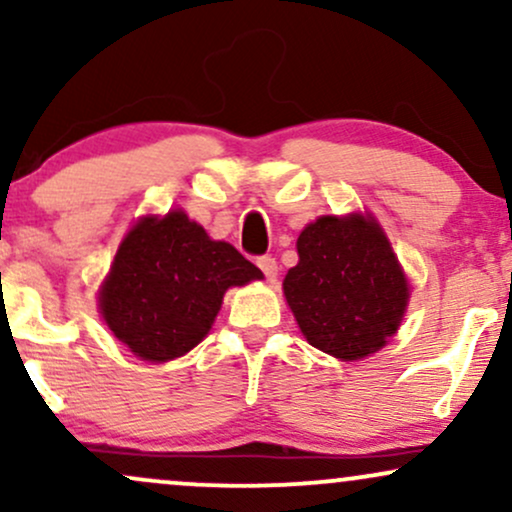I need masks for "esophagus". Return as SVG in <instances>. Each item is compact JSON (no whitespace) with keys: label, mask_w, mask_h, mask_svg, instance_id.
I'll return each mask as SVG.
<instances>
[{"label":"esophagus","mask_w":512,"mask_h":512,"mask_svg":"<svg viewBox=\"0 0 512 512\" xmlns=\"http://www.w3.org/2000/svg\"><path fill=\"white\" fill-rule=\"evenodd\" d=\"M257 267L262 269V274L267 276V279H274L276 272H279V267H276V260H274V257H269V255L257 257Z\"/></svg>","instance_id":"34e87169"}]
</instances>
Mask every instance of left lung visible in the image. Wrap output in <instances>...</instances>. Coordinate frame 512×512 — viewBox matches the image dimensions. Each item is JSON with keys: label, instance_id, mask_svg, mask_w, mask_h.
Listing matches in <instances>:
<instances>
[{"label": "left lung", "instance_id": "left-lung-1", "mask_svg": "<svg viewBox=\"0 0 512 512\" xmlns=\"http://www.w3.org/2000/svg\"><path fill=\"white\" fill-rule=\"evenodd\" d=\"M284 279L298 327L315 349L356 361L397 332L409 286L383 228L370 216H322L298 236Z\"/></svg>", "mask_w": 512, "mask_h": 512}]
</instances>
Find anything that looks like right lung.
I'll list each match as a JSON object with an SVG mask.
<instances>
[{
  "mask_svg": "<svg viewBox=\"0 0 512 512\" xmlns=\"http://www.w3.org/2000/svg\"><path fill=\"white\" fill-rule=\"evenodd\" d=\"M262 279L233 245L182 211L146 216L127 233L101 291L108 327L144 361H170L207 337L228 286Z\"/></svg>",
  "mask_w": 512,
  "mask_h": 512,
  "instance_id": "add662e5",
  "label": "right lung"
}]
</instances>
